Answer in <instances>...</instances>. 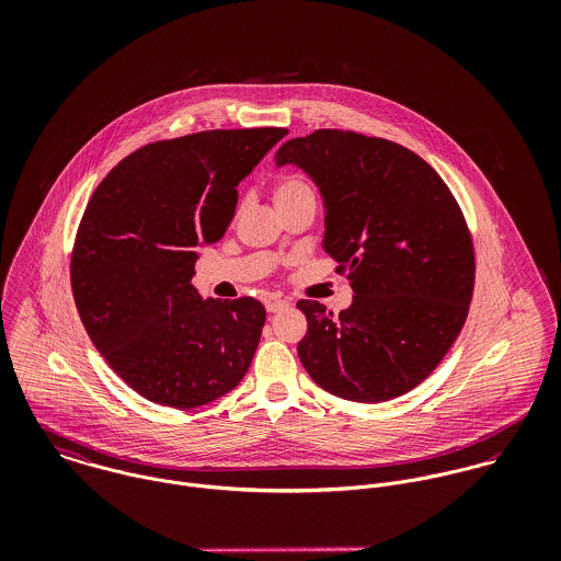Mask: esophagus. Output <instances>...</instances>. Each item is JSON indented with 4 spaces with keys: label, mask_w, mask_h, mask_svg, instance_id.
I'll list each match as a JSON object with an SVG mask.
<instances>
[{
    "label": "esophagus",
    "mask_w": 561,
    "mask_h": 561,
    "mask_svg": "<svg viewBox=\"0 0 561 561\" xmlns=\"http://www.w3.org/2000/svg\"><path fill=\"white\" fill-rule=\"evenodd\" d=\"M287 307H289V302H287V300H270V302L265 305L267 313H280V311H285Z\"/></svg>",
    "instance_id": "esophagus-1"
}]
</instances>
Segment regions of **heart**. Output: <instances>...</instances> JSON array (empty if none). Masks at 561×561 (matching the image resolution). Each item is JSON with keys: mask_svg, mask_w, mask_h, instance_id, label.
<instances>
[{"mask_svg": "<svg viewBox=\"0 0 561 561\" xmlns=\"http://www.w3.org/2000/svg\"><path fill=\"white\" fill-rule=\"evenodd\" d=\"M316 198L313 185L300 176V174H287L283 179L276 181L274 185V203H285V201H294V198Z\"/></svg>", "mask_w": 561, "mask_h": 561, "instance_id": "1", "label": "heart"}]
</instances>
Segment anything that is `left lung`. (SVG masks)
<instances>
[{"instance_id": "8db88e82", "label": "left lung", "mask_w": 561, "mask_h": 561, "mask_svg": "<svg viewBox=\"0 0 561 561\" xmlns=\"http://www.w3.org/2000/svg\"><path fill=\"white\" fill-rule=\"evenodd\" d=\"M274 161L320 187L323 250L354 291L339 316L298 302L305 369L343 400L400 398L436 369L469 313L476 256L454 194L405 147L343 129L291 138Z\"/></svg>"}]
</instances>
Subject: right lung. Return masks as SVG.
Here are the masks:
<instances>
[{
	"mask_svg": "<svg viewBox=\"0 0 561 561\" xmlns=\"http://www.w3.org/2000/svg\"><path fill=\"white\" fill-rule=\"evenodd\" d=\"M287 136L214 129L138 149L94 190L71 259L81 323L142 398L196 408L233 391L265 323L254 298L203 300L196 248L236 216L238 185Z\"/></svg>",
	"mask_w": 561,
	"mask_h": 561,
	"instance_id": "1",
	"label": "right lung"
}]
</instances>
